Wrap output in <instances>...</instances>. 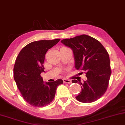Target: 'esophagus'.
I'll use <instances>...</instances> for the list:
<instances>
[{
  "mask_svg": "<svg viewBox=\"0 0 125 125\" xmlns=\"http://www.w3.org/2000/svg\"><path fill=\"white\" fill-rule=\"evenodd\" d=\"M63 82L64 83H67V84H70L72 83L71 80L67 79H63Z\"/></svg>",
  "mask_w": 125,
  "mask_h": 125,
  "instance_id": "1",
  "label": "esophagus"
}]
</instances>
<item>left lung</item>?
Instances as JSON below:
<instances>
[{
    "label": "left lung",
    "mask_w": 125,
    "mask_h": 125,
    "mask_svg": "<svg viewBox=\"0 0 125 125\" xmlns=\"http://www.w3.org/2000/svg\"><path fill=\"white\" fill-rule=\"evenodd\" d=\"M61 42L72 49L75 68L84 72L87 77L83 83L77 80L72 81L82 85L76 100L84 103L98 100L106 92L111 74L109 54L105 48L96 39L84 34L64 39Z\"/></svg>",
    "instance_id": "left-lung-1"
}]
</instances>
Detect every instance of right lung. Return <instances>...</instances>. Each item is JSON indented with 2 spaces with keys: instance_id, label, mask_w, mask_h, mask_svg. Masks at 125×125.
<instances>
[{
  "instance_id": "right-lung-1",
  "label": "right lung",
  "mask_w": 125,
  "mask_h": 125,
  "mask_svg": "<svg viewBox=\"0 0 125 125\" xmlns=\"http://www.w3.org/2000/svg\"><path fill=\"white\" fill-rule=\"evenodd\" d=\"M60 39L41 40L28 43L21 50L13 69L14 79L23 98L35 107H43L53 100L57 87L62 79L43 83L41 73L44 72L43 62L48 49L58 43Z\"/></svg>"
}]
</instances>
